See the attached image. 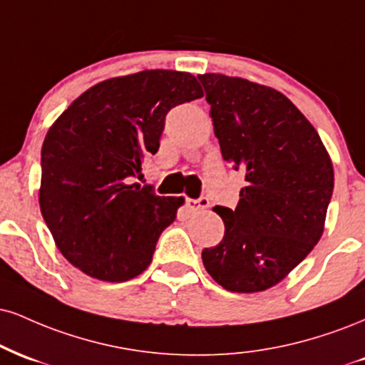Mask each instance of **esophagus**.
<instances>
[{
    "label": "esophagus",
    "instance_id": "1",
    "mask_svg": "<svg viewBox=\"0 0 365 365\" xmlns=\"http://www.w3.org/2000/svg\"><path fill=\"white\" fill-rule=\"evenodd\" d=\"M188 212H200V210L209 207V199L207 197H199V199H187L185 202Z\"/></svg>",
    "mask_w": 365,
    "mask_h": 365
}]
</instances>
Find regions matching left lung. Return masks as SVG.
<instances>
[{"instance_id":"left-lung-1","label":"left lung","mask_w":365,"mask_h":365,"mask_svg":"<svg viewBox=\"0 0 365 365\" xmlns=\"http://www.w3.org/2000/svg\"><path fill=\"white\" fill-rule=\"evenodd\" d=\"M221 155L245 171L236 209L216 205L221 243L202 250L205 270L231 292L279 284L323 235L333 165L309 120L274 88L200 74Z\"/></svg>"}]
</instances>
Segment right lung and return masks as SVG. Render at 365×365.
<instances>
[{"mask_svg":"<svg viewBox=\"0 0 365 365\" xmlns=\"http://www.w3.org/2000/svg\"><path fill=\"white\" fill-rule=\"evenodd\" d=\"M204 96L190 73L153 69L102 81L78 96L42 144L41 212L64 258L90 277L125 282L153 260L182 197H160L143 177L165 117Z\"/></svg>","mask_w":365,"mask_h":365,"instance_id":"add662e5","label":"right lung"}]
</instances>
